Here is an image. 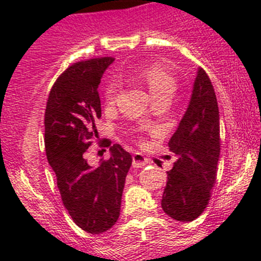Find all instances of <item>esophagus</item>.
<instances>
[{"mask_svg":"<svg viewBox=\"0 0 261 261\" xmlns=\"http://www.w3.org/2000/svg\"><path fill=\"white\" fill-rule=\"evenodd\" d=\"M132 159H133V161H132V166L135 168L144 167V166L147 165V159L145 158V156L142 155V154H140V153H135V154H133Z\"/></svg>","mask_w":261,"mask_h":261,"instance_id":"esophagus-1","label":"esophagus"}]
</instances>
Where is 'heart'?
<instances>
[{
	"label": "heart",
	"instance_id": "obj_1",
	"mask_svg": "<svg viewBox=\"0 0 261 261\" xmlns=\"http://www.w3.org/2000/svg\"><path fill=\"white\" fill-rule=\"evenodd\" d=\"M136 78L142 81L146 87L149 89L150 94L154 99L159 96L170 95L174 94L176 89V81L172 77L163 66L159 65H146L142 66L137 71ZM117 94V84L116 82H110L105 90V100L106 103L111 105L115 102Z\"/></svg>",
	"mask_w": 261,
	"mask_h": 261
}]
</instances>
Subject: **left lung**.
<instances>
[{"label": "left lung", "instance_id": "1", "mask_svg": "<svg viewBox=\"0 0 261 261\" xmlns=\"http://www.w3.org/2000/svg\"><path fill=\"white\" fill-rule=\"evenodd\" d=\"M220 112L208 74L197 69L190 105L168 147L175 162L167 171L162 209L181 222H191L204 212L216 183L220 159Z\"/></svg>", "mask_w": 261, "mask_h": 261}]
</instances>
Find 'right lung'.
<instances>
[{"mask_svg": "<svg viewBox=\"0 0 261 261\" xmlns=\"http://www.w3.org/2000/svg\"><path fill=\"white\" fill-rule=\"evenodd\" d=\"M112 57L75 62L53 85L44 117L47 159L57 177L62 202L78 227L102 234L120 216L125 177L132 155L120 145L110 146V159L93 167L85 159L98 138L95 120L102 116L98 86Z\"/></svg>", "mask_w": 261, "mask_h": 261, "instance_id": "1", "label": "right lung"}]
</instances>
